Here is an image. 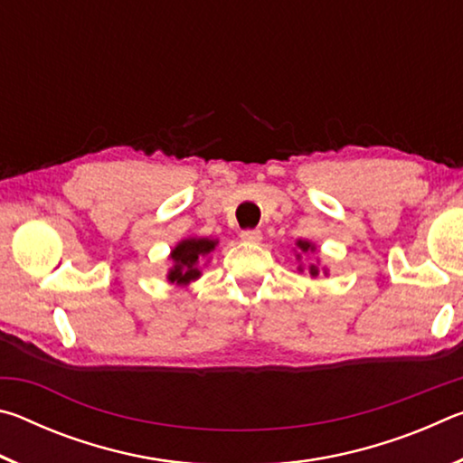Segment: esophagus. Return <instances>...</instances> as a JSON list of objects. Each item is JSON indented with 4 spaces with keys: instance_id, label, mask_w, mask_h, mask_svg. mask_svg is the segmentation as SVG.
I'll use <instances>...</instances> for the list:
<instances>
[{
    "instance_id": "esophagus-1",
    "label": "esophagus",
    "mask_w": 463,
    "mask_h": 463,
    "mask_svg": "<svg viewBox=\"0 0 463 463\" xmlns=\"http://www.w3.org/2000/svg\"><path fill=\"white\" fill-rule=\"evenodd\" d=\"M263 239V232L261 231H242L241 232V241L242 242H250V245H257V242H261Z\"/></svg>"
}]
</instances>
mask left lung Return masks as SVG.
<instances>
[{"label":"left lung","instance_id":"obj_1","mask_svg":"<svg viewBox=\"0 0 463 463\" xmlns=\"http://www.w3.org/2000/svg\"><path fill=\"white\" fill-rule=\"evenodd\" d=\"M296 247H298V250L294 249V255H296V261H298V271L302 273V271H304L302 257L308 255V253H315L317 245H315V242L307 241V239H298V241H296ZM307 269H308L312 279H317V278L320 276V273H325V276H328V269H326V268H320V260H317V263H310Z\"/></svg>","mask_w":463,"mask_h":463}]
</instances>
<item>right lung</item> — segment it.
I'll list each match as a JSON object with an SVG mask.
<instances>
[{
    "mask_svg": "<svg viewBox=\"0 0 463 463\" xmlns=\"http://www.w3.org/2000/svg\"><path fill=\"white\" fill-rule=\"evenodd\" d=\"M218 239L208 237H187L171 249L167 260L171 268L167 271V281L179 288H187L192 281L202 278V265L210 261V253L216 249Z\"/></svg>",
    "mask_w": 463,
    "mask_h": 463,
    "instance_id": "right-lung-1",
    "label": "right lung"
}]
</instances>
